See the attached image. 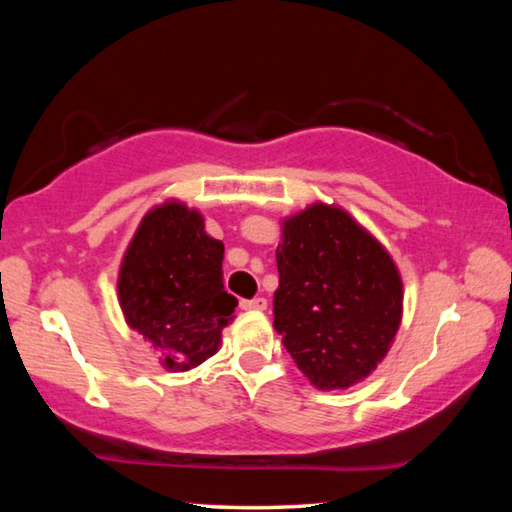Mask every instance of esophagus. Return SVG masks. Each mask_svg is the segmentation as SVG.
I'll list each match as a JSON object with an SVG mask.
<instances>
[{
  "instance_id": "obj_1",
  "label": "esophagus",
  "mask_w": 512,
  "mask_h": 512,
  "mask_svg": "<svg viewBox=\"0 0 512 512\" xmlns=\"http://www.w3.org/2000/svg\"><path fill=\"white\" fill-rule=\"evenodd\" d=\"M266 298H253V300H241V309L248 311H264L266 309Z\"/></svg>"
}]
</instances>
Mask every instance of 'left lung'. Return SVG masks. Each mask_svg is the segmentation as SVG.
<instances>
[{
  "mask_svg": "<svg viewBox=\"0 0 512 512\" xmlns=\"http://www.w3.org/2000/svg\"><path fill=\"white\" fill-rule=\"evenodd\" d=\"M273 327L311 384L350 388L386 357L402 320V277L386 248L341 207L282 223Z\"/></svg>",
  "mask_w": 512,
  "mask_h": 512,
  "instance_id": "left-lung-1",
  "label": "left lung"
}]
</instances>
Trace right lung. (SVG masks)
<instances>
[{
    "mask_svg": "<svg viewBox=\"0 0 512 512\" xmlns=\"http://www.w3.org/2000/svg\"><path fill=\"white\" fill-rule=\"evenodd\" d=\"M221 264L223 241L183 203L153 207L137 228L119 268V305L167 370L196 368L219 350L237 307L223 291Z\"/></svg>",
    "mask_w": 512,
    "mask_h": 512,
    "instance_id": "add662e5",
    "label": "right lung"
}]
</instances>
